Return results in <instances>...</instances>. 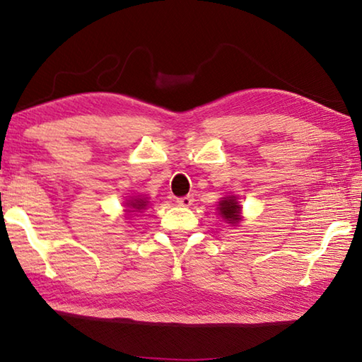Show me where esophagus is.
Returning <instances> with one entry per match:
<instances>
[{"label": "esophagus", "instance_id": "1", "mask_svg": "<svg viewBox=\"0 0 362 362\" xmlns=\"http://www.w3.org/2000/svg\"><path fill=\"white\" fill-rule=\"evenodd\" d=\"M194 202V197L191 194H187V196H182V197H177V204L182 205V207H189L191 204Z\"/></svg>", "mask_w": 362, "mask_h": 362}]
</instances>
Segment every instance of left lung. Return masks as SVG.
I'll use <instances>...</instances> for the list:
<instances>
[{"label": "left lung", "mask_w": 362, "mask_h": 362, "mask_svg": "<svg viewBox=\"0 0 362 362\" xmlns=\"http://www.w3.org/2000/svg\"><path fill=\"white\" fill-rule=\"evenodd\" d=\"M219 214L229 221L230 224L235 226L240 219V205L235 201V197H224V199L219 202Z\"/></svg>", "instance_id": "obj_1"}]
</instances>
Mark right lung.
<instances>
[{
    "instance_id": "1",
    "label": "right lung",
    "mask_w": 362,
    "mask_h": 362,
    "mask_svg": "<svg viewBox=\"0 0 362 362\" xmlns=\"http://www.w3.org/2000/svg\"><path fill=\"white\" fill-rule=\"evenodd\" d=\"M129 205H130L132 209H134V210H129V211H139V210L146 209L147 202H146V201H143V199H136V201H130V202H129Z\"/></svg>"
}]
</instances>
